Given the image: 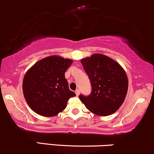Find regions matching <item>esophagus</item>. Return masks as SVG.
Returning a JSON list of instances; mask_svg holds the SVG:
<instances>
[{
    "mask_svg": "<svg viewBox=\"0 0 154 154\" xmlns=\"http://www.w3.org/2000/svg\"><path fill=\"white\" fill-rule=\"evenodd\" d=\"M75 92V95H76V96H79V94H80V91H79V90H76Z\"/></svg>",
    "mask_w": 154,
    "mask_h": 154,
    "instance_id": "1",
    "label": "esophagus"
}]
</instances>
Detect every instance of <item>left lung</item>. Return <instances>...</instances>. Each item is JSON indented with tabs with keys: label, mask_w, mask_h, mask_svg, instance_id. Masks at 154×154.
Listing matches in <instances>:
<instances>
[{
	"label": "left lung",
	"mask_w": 154,
	"mask_h": 154,
	"mask_svg": "<svg viewBox=\"0 0 154 154\" xmlns=\"http://www.w3.org/2000/svg\"><path fill=\"white\" fill-rule=\"evenodd\" d=\"M81 62L92 86L90 95H79L81 101L99 116L115 113L123 104L128 91L125 70L114 59L100 54L82 59Z\"/></svg>",
	"instance_id": "left-lung-1"
}]
</instances>
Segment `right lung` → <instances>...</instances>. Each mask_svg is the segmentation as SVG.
Listing matches in <instances>:
<instances>
[{"label": "right lung", "instance_id": "obj_1", "mask_svg": "<svg viewBox=\"0 0 154 154\" xmlns=\"http://www.w3.org/2000/svg\"><path fill=\"white\" fill-rule=\"evenodd\" d=\"M72 60L51 56L36 62L25 74L23 91L26 102L34 112L44 117H53L62 112L70 97L64 73Z\"/></svg>", "mask_w": 154, "mask_h": 154}]
</instances>
